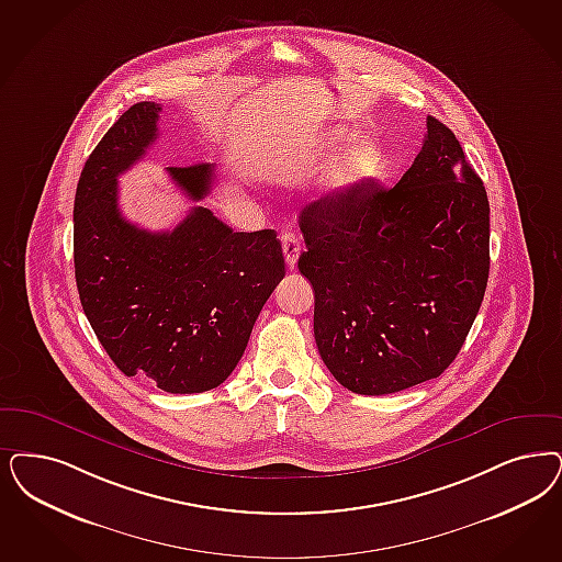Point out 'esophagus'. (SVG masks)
<instances>
[{
	"label": "esophagus",
	"mask_w": 562,
	"mask_h": 562,
	"mask_svg": "<svg viewBox=\"0 0 562 562\" xmlns=\"http://www.w3.org/2000/svg\"><path fill=\"white\" fill-rule=\"evenodd\" d=\"M282 251H284L286 266H289L291 270H294V266H296V261H299V255H301V240H299L296 234H282Z\"/></svg>",
	"instance_id": "obj_1"
}]
</instances>
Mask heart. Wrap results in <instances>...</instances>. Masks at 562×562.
Segmentation results:
<instances>
[{
	"label": "heart",
	"instance_id": "obj_1",
	"mask_svg": "<svg viewBox=\"0 0 562 562\" xmlns=\"http://www.w3.org/2000/svg\"><path fill=\"white\" fill-rule=\"evenodd\" d=\"M378 151L366 140H355L342 157L336 161L329 175V191L345 194L352 191L375 168Z\"/></svg>",
	"mask_w": 562,
	"mask_h": 562
}]
</instances>
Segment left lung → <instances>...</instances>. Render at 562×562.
I'll list each match as a JSON object with an SVG mask.
<instances>
[{
    "mask_svg": "<svg viewBox=\"0 0 562 562\" xmlns=\"http://www.w3.org/2000/svg\"><path fill=\"white\" fill-rule=\"evenodd\" d=\"M301 231L315 342L342 386L392 394L454 361L487 286L490 203L440 120L427 116L424 147L392 189L366 180L313 201Z\"/></svg>",
    "mask_w": 562,
    "mask_h": 562,
    "instance_id": "obj_1",
    "label": "left lung"
}]
</instances>
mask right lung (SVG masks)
Wrapping results in <instances>:
<instances>
[{"mask_svg": "<svg viewBox=\"0 0 562 562\" xmlns=\"http://www.w3.org/2000/svg\"><path fill=\"white\" fill-rule=\"evenodd\" d=\"M159 112L154 101L135 103L89 155L75 196V276L82 311L124 375L194 394L233 373L286 271L273 231L234 233L207 207L168 233L124 220L117 176L154 145ZM168 175L193 201L215 178L212 164Z\"/></svg>", "mask_w": 562, "mask_h": 562, "instance_id": "obj_1", "label": "right lung"}]
</instances>
